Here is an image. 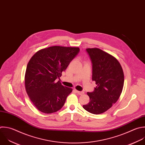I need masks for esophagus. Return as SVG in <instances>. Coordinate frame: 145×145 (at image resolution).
<instances>
[{
    "label": "esophagus",
    "instance_id": "esophagus-1",
    "mask_svg": "<svg viewBox=\"0 0 145 145\" xmlns=\"http://www.w3.org/2000/svg\"><path fill=\"white\" fill-rule=\"evenodd\" d=\"M75 91H76V93H77L78 94H79V95H82V94H83L84 93V91H78V90H75Z\"/></svg>",
    "mask_w": 145,
    "mask_h": 145
}]
</instances>
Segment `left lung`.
<instances>
[{
    "label": "left lung",
    "mask_w": 145,
    "mask_h": 145,
    "mask_svg": "<svg viewBox=\"0 0 145 145\" xmlns=\"http://www.w3.org/2000/svg\"><path fill=\"white\" fill-rule=\"evenodd\" d=\"M92 63V80L97 86L88 92L90 101L83 105L85 110L94 114L103 113L118 100L124 83V74L119 61L99 48H87Z\"/></svg>",
    "instance_id": "8db88e82"
}]
</instances>
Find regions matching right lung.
<instances>
[{
	"mask_svg": "<svg viewBox=\"0 0 145 145\" xmlns=\"http://www.w3.org/2000/svg\"><path fill=\"white\" fill-rule=\"evenodd\" d=\"M80 52L78 47L53 46L37 51L29 61L25 74V87L33 105L50 114L64 105L72 89L60 81L62 72Z\"/></svg>",
	"mask_w": 145,
	"mask_h": 145,
	"instance_id": "1",
	"label": "right lung"
}]
</instances>
